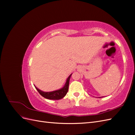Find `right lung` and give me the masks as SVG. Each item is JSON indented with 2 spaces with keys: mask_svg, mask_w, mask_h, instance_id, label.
I'll return each mask as SVG.
<instances>
[{
  "mask_svg": "<svg viewBox=\"0 0 135 135\" xmlns=\"http://www.w3.org/2000/svg\"><path fill=\"white\" fill-rule=\"evenodd\" d=\"M71 75H72V74L69 75V77L68 78V79L66 81V83H65V84L64 85V86L62 88L58 89V90L47 92H43L41 90H40L39 89L36 88L35 86V87L36 89H37V91L40 93V95L42 96L43 97L46 98V99H50V100L61 99L65 96V95H66V93L68 92L69 81H70V77H71Z\"/></svg>",
  "mask_w": 135,
  "mask_h": 135,
  "instance_id": "right-lung-1",
  "label": "right lung"
}]
</instances>
